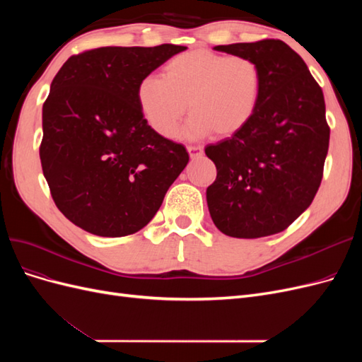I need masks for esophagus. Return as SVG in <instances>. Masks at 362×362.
Wrapping results in <instances>:
<instances>
[{
  "label": "esophagus",
  "instance_id": "1",
  "mask_svg": "<svg viewBox=\"0 0 362 362\" xmlns=\"http://www.w3.org/2000/svg\"><path fill=\"white\" fill-rule=\"evenodd\" d=\"M187 151H189V154H190L192 158L199 157V156L202 154V148L198 146V145H189V146H187Z\"/></svg>",
  "mask_w": 362,
  "mask_h": 362
}]
</instances>
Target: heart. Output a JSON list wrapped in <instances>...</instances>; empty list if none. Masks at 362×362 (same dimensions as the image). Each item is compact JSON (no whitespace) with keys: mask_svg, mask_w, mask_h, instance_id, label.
Masks as SVG:
<instances>
[{"mask_svg":"<svg viewBox=\"0 0 362 362\" xmlns=\"http://www.w3.org/2000/svg\"><path fill=\"white\" fill-rule=\"evenodd\" d=\"M262 74L255 60L226 57L206 49L178 54L160 76H146L137 87V103L146 124L164 139L177 137L187 112L185 133L192 137H229L254 116Z\"/></svg>","mask_w":362,"mask_h":362,"instance_id":"b5f03b06","label":"heart"}]
</instances>
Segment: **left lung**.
<instances>
[{"label":"left lung","mask_w":362,"mask_h":362,"mask_svg":"<svg viewBox=\"0 0 362 362\" xmlns=\"http://www.w3.org/2000/svg\"><path fill=\"white\" fill-rule=\"evenodd\" d=\"M258 63L257 110L238 133L205 154L217 169L206 204L218 231L258 238L287 229L314 199L329 148L322 87L286 42L264 39L214 47Z\"/></svg>","instance_id":"1"}]
</instances>
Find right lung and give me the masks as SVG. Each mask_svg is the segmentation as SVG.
Listing matches in <instances>:
<instances>
[{"label": "right lung", "instance_id": "add662e5", "mask_svg": "<svg viewBox=\"0 0 362 362\" xmlns=\"http://www.w3.org/2000/svg\"><path fill=\"white\" fill-rule=\"evenodd\" d=\"M185 47H103L66 60L43 104L40 163L64 217L101 237L140 231L189 163L152 129L139 83Z\"/></svg>", "mask_w": 362, "mask_h": 362}]
</instances>
